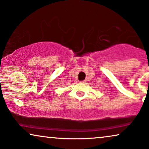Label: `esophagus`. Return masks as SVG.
<instances>
[{
	"label": "esophagus",
	"instance_id": "obj_1",
	"mask_svg": "<svg viewBox=\"0 0 149 149\" xmlns=\"http://www.w3.org/2000/svg\"><path fill=\"white\" fill-rule=\"evenodd\" d=\"M81 82H82V83H84V82H86V81H85V80H83V81H81Z\"/></svg>",
	"mask_w": 149,
	"mask_h": 149
}]
</instances>
